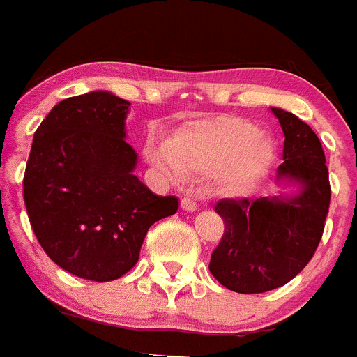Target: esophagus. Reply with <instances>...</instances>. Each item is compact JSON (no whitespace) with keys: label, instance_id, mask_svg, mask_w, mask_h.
<instances>
[{"label":"esophagus","instance_id":"obj_1","mask_svg":"<svg viewBox=\"0 0 357 357\" xmlns=\"http://www.w3.org/2000/svg\"><path fill=\"white\" fill-rule=\"evenodd\" d=\"M181 207H182V209H184V211H189V213H193V211L198 209L197 202L191 200V198H182Z\"/></svg>","mask_w":357,"mask_h":357}]
</instances>
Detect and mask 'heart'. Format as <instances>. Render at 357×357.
Instances as JSON below:
<instances>
[{"label":"heart","mask_w":357,"mask_h":357,"mask_svg":"<svg viewBox=\"0 0 357 357\" xmlns=\"http://www.w3.org/2000/svg\"><path fill=\"white\" fill-rule=\"evenodd\" d=\"M273 143L254 123L236 116H213L189 123L169 137L168 144L151 141L146 159L173 181L189 173L213 175L227 195H247L266 173Z\"/></svg>","instance_id":"b5f03b06"}]
</instances>
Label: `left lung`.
I'll return each instance as SVG.
<instances>
[{
	"label": "left lung",
	"mask_w": 357,
	"mask_h": 357,
	"mask_svg": "<svg viewBox=\"0 0 357 357\" xmlns=\"http://www.w3.org/2000/svg\"><path fill=\"white\" fill-rule=\"evenodd\" d=\"M270 110L284 134V162L277 168L275 182L296 185V191L223 198L214 207L225 232L211 255L209 270L236 293H264L288 284L313 257L329 213V172L318 135L288 110Z\"/></svg>",
	"instance_id": "8db88e82"
}]
</instances>
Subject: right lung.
Listing matches in <instances>:
<instances>
[{"instance_id": "add662e5", "label": "right lung", "mask_w": 357, "mask_h": 357, "mask_svg": "<svg viewBox=\"0 0 357 357\" xmlns=\"http://www.w3.org/2000/svg\"><path fill=\"white\" fill-rule=\"evenodd\" d=\"M128 107L109 91L56 103L33 134L23 178L40 247L62 270L96 282L132 270L148 229L178 209V198L151 193L134 175Z\"/></svg>"}]
</instances>
